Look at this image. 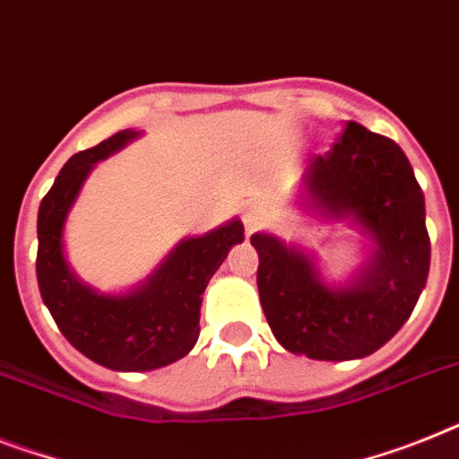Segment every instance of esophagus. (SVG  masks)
I'll use <instances>...</instances> for the list:
<instances>
[{
    "label": "esophagus",
    "instance_id": "34e87169",
    "mask_svg": "<svg viewBox=\"0 0 459 459\" xmlns=\"http://www.w3.org/2000/svg\"><path fill=\"white\" fill-rule=\"evenodd\" d=\"M264 221H267V213H264L260 206H248L244 211V225L248 232L257 230V227H263Z\"/></svg>",
    "mask_w": 459,
    "mask_h": 459
}]
</instances>
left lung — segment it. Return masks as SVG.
<instances>
[{"label": "left lung", "instance_id": "1", "mask_svg": "<svg viewBox=\"0 0 459 459\" xmlns=\"http://www.w3.org/2000/svg\"><path fill=\"white\" fill-rule=\"evenodd\" d=\"M309 202L351 218L373 237L361 274L342 289L321 281L314 263L272 234H253L260 305L274 338L293 354L350 361L380 350L412 314L429 274L425 195L394 140L347 121L305 173Z\"/></svg>", "mask_w": 459, "mask_h": 459}]
</instances>
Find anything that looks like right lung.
<instances>
[{
	"label": "right lung",
	"mask_w": 459,
	"mask_h": 459,
	"mask_svg": "<svg viewBox=\"0 0 459 459\" xmlns=\"http://www.w3.org/2000/svg\"><path fill=\"white\" fill-rule=\"evenodd\" d=\"M126 128L74 154L39 204L37 281L44 305L67 342L105 368L140 373L183 359L199 338V307L208 279L230 248L244 241V225L227 222L187 238L154 276L126 295H100L77 281L63 255V222L96 161L135 138Z\"/></svg>",
	"instance_id": "right-lung-1"
}]
</instances>
